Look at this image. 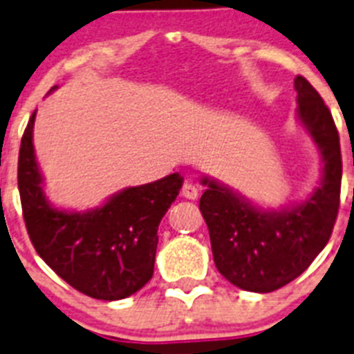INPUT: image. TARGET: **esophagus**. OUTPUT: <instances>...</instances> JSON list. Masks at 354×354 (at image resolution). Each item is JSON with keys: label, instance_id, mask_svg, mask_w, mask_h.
I'll use <instances>...</instances> for the list:
<instances>
[{"label": "esophagus", "instance_id": "34e87169", "mask_svg": "<svg viewBox=\"0 0 354 354\" xmlns=\"http://www.w3.org/2000/svg\"><path fill=\"white\" fill-rule=\"evenodd\" d=\"M198 189H196V185L194 183H190V181H185V183H183V187H181V196H183V198H187V199H196L198 198Z\"/></svg>", "mask_w": 354, "mask_h": 354}]
</instances>
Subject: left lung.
Listing matches in <instances>:
<instances>
[{
  "label": "left lung",
  "mask_w": 354,
  "mask_h": 354,
  "mask_svg": "<svg viewBox=\"0 0 354 354\" xmlns=\"http://www.w3.org/2000/svg\"><path fill=\"white\" fill-rule=\"evenodd\" d=\"M297 119L321 153L322 180L306 201L262 210L217 181L201 178L207 190L199 210L208 226L217 270L242 290L272 292L303 274L330 241L340 205L342 156L339 131L319 92L296 76Z\"/></svg>",
  "instance_id": "obj_1"
}]
</instances>
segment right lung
<instances>
[{"label": "right lung", "mask_w": 354, "mask_h": 354, "mask_svg": "<svg viewBox=\"0 0 354 354\" xmlns=\"http://www.w3.org/2000/svg\"><path fill=\"white\" fill-rule=\"evenodd\" d=\"M35 112L21 139L17 185L30 241L64 281L94 299L118 301L151 279L158 224L171 208L183 178L178 173L113 194L87 212L58 210L42 189L33 149Z\"/></svg>", "instance_id": "obj_1"}]
</instances>
